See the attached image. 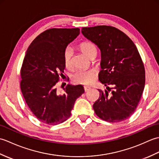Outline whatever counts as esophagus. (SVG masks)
Listing matches in <instances>:
<instances>
[{"instance_id":"obj_1","label":"esophagus","mask_w":159,"mask_h":159,"mask_svg":"<svg viewBox=\"0 0 159 159\" xmlns=\"http://www.w3.org/2000/svg\"><path fill=\"white\" fill-rule=\"evenodd\" d=\"M91 89V87L89 86H84V89H85V92H87V91H89Z\"/></svg>"}]
</instances>
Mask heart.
I'll list each match as a JSON object with an SVG mask.
<instances>
[{"label": "heart", "instance_id": "1", "mask_svg": "<svg viewBox=\"0 0 159 159\" xmlns=\"http://www.w3.org/2000/svg\"><path fill=\"white\" fill-rule=\"evenodd\" d=\"M79 48L81 52L88 58H91L93 55L97 52L95 45L89 42H85L80 43ZM72 50L70 48H67L63 53V61L66 67H70L72 66ZM94 72L92 70H80L78 71L72 76V79L75 83L89 85L92 83L94 78Z\"/></svg>", "mask_w": 159, "mask_h": 159}]
</instances>
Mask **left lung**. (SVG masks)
<instances>
[{
  "label": "left lung",
  "instance_id": "left-lung-1",
  "mask_svg": "<svg viewBox=\"0 0 159 159\" xmlns=\"http://www.w3.org/2000/svg\"><path fill=\"white\" fill-rule=\"evenodd\" d=\"M81 33L100 50L99 80L107 86V89H98L100 97L93 104L94 111L100 119L109 122L128 119L139 102L146 80L136 46L113 26L83 27Z\"/></svg>",
  "mask_w": 159,
  "mask_h": 159
}]
</instances>
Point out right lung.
<instances>
[{"mask_svg":"<svg viewBox=\"0 0 159 159\" xmlns=\"http://www.w3.org/2000/svg\"><path fill=\"white\" fill-rule=\"evenodd\" d=\"M80 34L79 28L50 29L33 40L20 70V88L31 112L42 122L57 125L71 116L74 104L85 92L81 85H67L59 93L57 83L63 75V53Z\"/></svg>","mask_w":159,"mask_h":159,"instance_id":"1","label":"right lung"}]
</instances>
